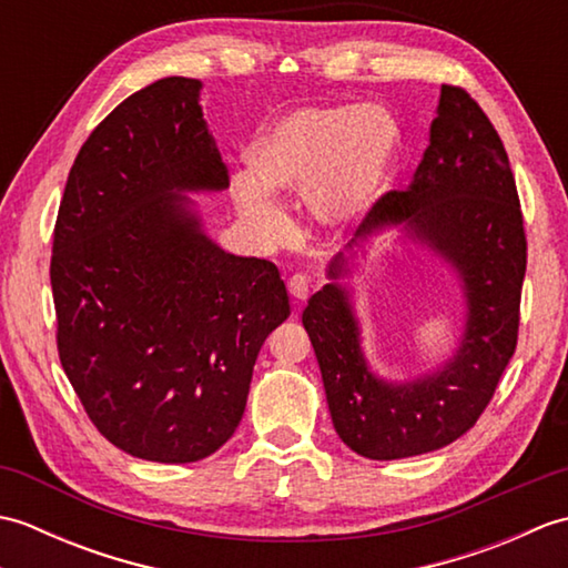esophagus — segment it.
I'll list each match as a JSON object with an SVG mask.
<instances>
[{
    "label": "esophagus",
    "mask_w": 568,
    "mask_h": 568,
    "mask_svg": "<svg viewBox=\"0 0 568 568\" xmlns=\"http://www.w3.org/2000/svg\"><path fill=\"white\" fill-rule=\"evenodd\" d=\"M287 293L295 297V303H305L310 295V277L303 273L291 275V281H287Z\"/></svg>",
    "instance_id": "34e87169"
}]
</instances>
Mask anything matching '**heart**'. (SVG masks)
Instances as JSON below:
<instances>
[{
    "label": "heart",
    "mask_w": 568,
    "mask_h": 568,
    "mask_svg": "<svg viewBox=\"0 0 568 568\" xmlns=\"http://www.w3.org/2000/svg\"><path fill=\"white\" fill-rule=\"evenodd\" d=\"M400 126L378 104H305L265 124L248 146L251 175L234 180L239 214L263 239L287 220L271 192L307 200L322 224L364 216L388 185L400 155Z\"/></svg>",
    "instance_id": "1"
}]
</instances>
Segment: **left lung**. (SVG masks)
I'll use <instances>...</instances> for the list:
<instances>
[{"label": "left lung", "mask_w": 568, "mask_h": 568, "mask_svg": "<svg viewBox=\"0 0 568 568\" xmlns=\"http://www.w3.org/2000/svg\"><path fill=\"white\" fill-rule=\"evenodd\" d=\"M388 225H403L449 262L467 300L455 356L407 382L381 379L367 366L351 288L341 283L359 241ZM525 268L520 200L498 131L466 90L442 84L413 183L373 204L303 312L334 429L348 449L393 462L442 449L476 425L515 354Z\"/></svg>", "instance_id": "1"}]
</instances>
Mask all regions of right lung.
<instances>
[{"label": "right lung", "mask_w": 568, "mask_h": 568, "mask_svg": "<svg viewBox=\"0 0 568 568\" xmlns=\"http://www.w3.org/2000/svg\"><path fill=\"white\" fill-rule=\"evenodd\" d=\"M200 90L163 78L119 104L82 143L53 232L65 376L104 439L159 464L232 437L265 336L291 317L275 265L216 246L185 197L229 187Z\"/></svg>", "instance_id": "right-lung-1"}]
</instances>
